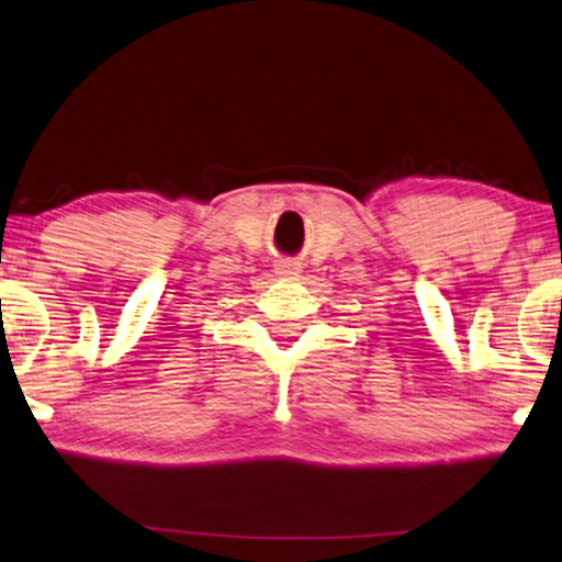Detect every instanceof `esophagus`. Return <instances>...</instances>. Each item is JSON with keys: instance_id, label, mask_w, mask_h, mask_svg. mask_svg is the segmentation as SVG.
<instances>
[{"instance_id": "obj_1", "label": "esophagus", "mask_w": 562, "mask_h": 562, "mask_svg": "<svg viewBox=\"0 0 562 562\" xmlns=\"http://www.w3.org/2000/svg\"><path fill=\"white\" fill-rule=\"evenodd\" d=\"M274 272H278L280 278H297L302 268H300V262H294V260H280L278 265H274Z\"/></svg>"}]
</instances>
